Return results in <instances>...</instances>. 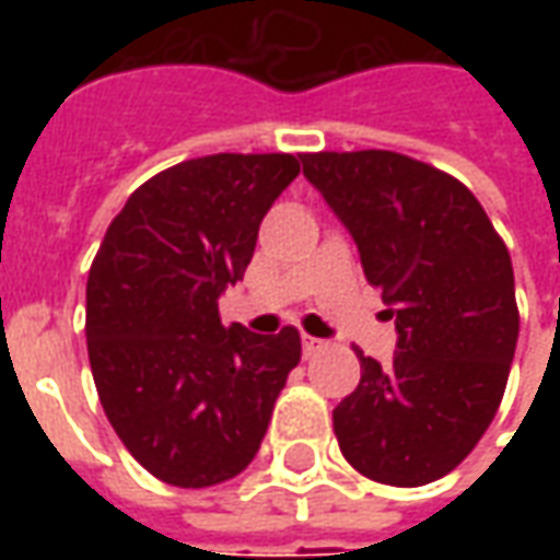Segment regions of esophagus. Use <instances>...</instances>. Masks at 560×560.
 I'll return each instance as SVG.
<instances>
[{
    "label": "esophagus",
    "mask_w": 560,
    "mask_h": 560,
    "mask_svg": "<svg viewBox=\"0 0 560 560\" xmlns=\"http://www.w3.org/2000/svg\"><path fill=\"white\" fill-rule=\"evenodd\" d=\"M320 348H327V341L315 339V336H303V353H305V357H312V353H317Z\"/></svg>",
    "instance_id": "esophagus-1"
}]
</instances>
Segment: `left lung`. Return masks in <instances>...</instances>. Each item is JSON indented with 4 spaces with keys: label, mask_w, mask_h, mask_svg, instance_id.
Returning <instances> with one entry per match:
<instances>
[{
    "label": "left lung",
    "mask_w": 560,
    "mask_h": 560,
    "mask_svg": "<svg viewBox=\"0 0 560 560\" xmlns=\"http://www.w3.org/2000/svg\"><path fill=\"white\" fill-rule=\"evenodd\" d=\"M303 173L360 248L396 320V357H360L332 411L341 456L387 486L441 480L477 446L516 353L513 264L456 176L389 149L305 152Z\"/></svg>",
    "instance_id": "8db88e82"
}]
</instances>
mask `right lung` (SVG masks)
I'll use <instances>...</instances> for the list:
<instances>
[{"mask_svg": "<svg viewBox=\"0 0 560 560\" xmlns=\"http://www.w3.org/2000/svg\"><path fill=\"white\" fill-rule=\"evenodd\" d=\"M296 173L288 152L179 161L128 197L92 260L95 389L119 441L161 482L203 489L248 468L300 363L293 327L257 336L219 317Z\"/></svg>", "mask_w": 560, "mask_h": 560, "instance_id": "add662e5", "label": "right lung"}]
</instances>
